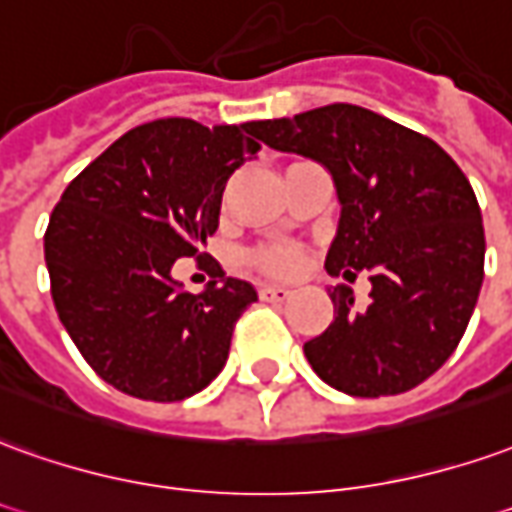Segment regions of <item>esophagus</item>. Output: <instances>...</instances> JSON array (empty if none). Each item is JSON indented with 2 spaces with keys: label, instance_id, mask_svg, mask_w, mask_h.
<instances>
[{
  "label": "esophagus",
  "instance_id": "1",
  "mask_svg": "<svg viewBox=\"0 0 512 512\" xmlns=\"http://www.w3.org/2000/svg\"><path fill=\"white\" fill-rule=\"evenodd\" d=\"M291 296V288H282V285H263L260 288V299L266 302H285Z\"/></svg>",
  "mask_w": 512,
  "mask_h": 512
}]
</instances>
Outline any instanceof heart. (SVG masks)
I'll use <instances>...</instances> for the list:
<instances>
[{
  "mask_svg": "<svg viewBox=\"0 0 512 512\" xmlns=\"http://www.w3.org/2000/svg\"><path fill=\"white\" fill-rule=\"evenodd\" d=\"M249 260H252V266L266 271L271 277H291L305 263L302 252L299 249H288V246H263V249H255L249 255Z\"/></svg>",
  "mask_w": 512,
  "mask_h": 512,
  "instance_id": "obj_1",
  "label": "heart"
}]
</instances>
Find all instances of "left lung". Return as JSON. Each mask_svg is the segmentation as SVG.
I'll list each match as a JSON object with an SVG mask.
<instances>
[{"label": "left lung", "mask_w": 512, "mask_h": 512, "mask_svg": "<svg viewBox=\"0 0 512 512\" xmlns=\"http://www.w3.org/2000/svg\"><path fill=\"white\" fill-rule=\"evenodd\" d=\"M255 132L330 171L341 219L324 266L349 282L366 268L371 280L366 307L332 288L335 318L305 343L307 363L349 396L421 385L457 349L482 288L485 232L466 174L427 135L343 102Z\"/></svg>", "instance_id": "obj_1"}]
</instances>
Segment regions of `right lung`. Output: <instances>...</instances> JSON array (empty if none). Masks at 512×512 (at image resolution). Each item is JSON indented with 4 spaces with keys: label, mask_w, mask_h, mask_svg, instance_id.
Instances as JSON below:
<instances>
[{
    "label": "right lung",
    "mask_w": 512,
    "mask_h": 512,
    "mask_svg": "<svg viewBox=\"0 0 512 512\" xmlns=\"http://www.w3.org/2000/svg\"><path fill=\"white\" fill-rule=\"evenodd\" d=\"M257 121L157 119L121 135L69 182L44 235L52 299L96 374L149 402H180L219 377L235 321L257 302L244 280L202 293L171 277L219 230L224 185L257 155Z\"/></svg>",
    "instance_id": "add662e5"
}]
</instances>
